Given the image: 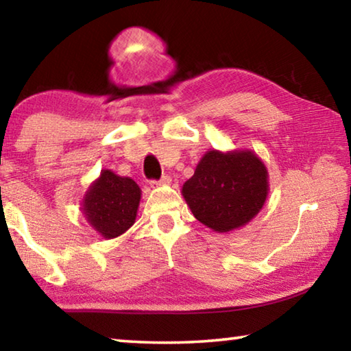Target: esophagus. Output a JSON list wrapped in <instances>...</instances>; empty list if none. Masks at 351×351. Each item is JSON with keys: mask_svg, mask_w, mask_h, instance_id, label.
Returning a JSON list of instances; mask_svg holds the SVG:
<instances>
[{"mask_svg": "<svg viewBox=\"0 0 351 351\" xmlns=\"http://www.w3.org/2000/svg\"><path fill=\"white\" fill-rule=\"evenodd\" d=\"M170 176L169 175H164L162 178H161V180H153L152 181V186H165V184H170Z\"/></svg>", "mask_w": 351, "mask_h": 351, "instance_id": "1", "label": "esophagus"}]
</instances>
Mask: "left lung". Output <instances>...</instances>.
Returning <instances> with one entry per match:
<instances>
[{
  "label": "left lung",
  "instance_id": "8db88e82",
  "mask_svg": "<svg viewBox=\"0 0 351 351\" xmlns=\"http://www.w3.org/2000/svg\"><path fill=\"white\" fill-rule=\"evenodd\" d=\"M190 210L217 232L245 226L268 195V171L252 152L206 153L182 187Z\"/></svg>",
  "mask_w": 351,
  "mask_h": 351
}]
</instances>
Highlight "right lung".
I'll return each mask as SVG.
<instances>
[{"instance_id":"right-lung-1","label":"right lung","mask_w":351,"mask_h":351,"mask_svg":"<svg viewBox=\"0 0 351 351\" xmlns=\"http://www.w3.org/2000/svg\"><path fill=\"white\" fill-rule=\"evenodd\" d=\"M139 199L141 189L133 180L104 170L88 190L83 212L100 235L114 239L133 226Z\"/></svg>"}]
</instances>
